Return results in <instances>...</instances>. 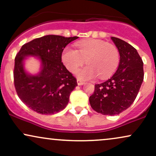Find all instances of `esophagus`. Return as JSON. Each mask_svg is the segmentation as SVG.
I'll list each match as a JSON object with an SVG mask.
<instances>
[{
  "instance_id": "esophagus-1",
  "label": "esophagus",
  "mask_w": 156,
  "mask_h": 156,
  "mask_svg": "<svg viewBox=\"0 0 156 156\" xmlns=\"http://www.w3.org/2000/svg\"><path fill=\"white\" fill-rule=\"evenodd\" d=\"M77 83H78V85H83V84L84 83V82L83 81H82L81 80H80V79H78L77 80Z\"/></svg>"
}]
</instances>
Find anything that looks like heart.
Instances as JSON below:
<instances>
[{"label":"heart","mask_w":156,"mask_h":156,"mask_svg":"<svg viewBox=\"0 0 156 156\" xmlns=\"http://www.w3.org/2000/svg\"><path fill=\"white\" fill-rule=\"evenodd\" d=\"M78 50L66 47L62 52V59L66 68L76 73L86 60L87 67L79 71L81 79H92L98 75L101 78L110 76L119 64V53L114 44L101 39H87L77 42Z\"/></svg>","instance_id":"1"}]
</instances>
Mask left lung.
Returning a JSON list of instances; mask_svg holds the SVG:
<instances>
[{"mask_svg": "<svg viewBox=\"0 0 156 156\" xmlns=\"http://www.w3.org/2000/svg\"><path fill=\"white\" fill-rule=\"evenodd\" d=\"M117 46L120 62L112 78L94 85L89 97L91 107L103 115H117L135 101L144 80L143 62L136 50L124 40L112 37Z\"/></svg>", "mask_w": 156, "mask_h": 156, "instance_id": "left-lung-1", "label": "left lung"}]
</instances>
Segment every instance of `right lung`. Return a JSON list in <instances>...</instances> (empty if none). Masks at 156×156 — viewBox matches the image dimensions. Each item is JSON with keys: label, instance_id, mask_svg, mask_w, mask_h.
Here are the masks:
<instances>
[{"label": "right lung", "instance_id": "obj_1", "mask_svg": "<svg viewBox=\"0 0 156 156\" xmlns=\"http://www.w3.org/2000/svg\"><path fill=\"white\" fill-rule=\"evenodd\" d=\"M78 37L47 35L24 44L16 55L14 83L20 99L34 112L53 114L63 110L69 102L77 80L62 62L64 48ZM28 55H37L43 68L37 76H29L23 69L22 61Z\"/></svg>", "mask_w": 156, "mask_h": 156}]
</instances>
